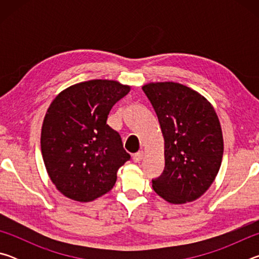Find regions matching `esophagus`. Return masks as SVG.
Returning a JSON list of instances; mask_svg holds the SVG:
<instances>
[{
  "label": "esophagus",
  "mask_w": 259,
  "mask_h": 259,
  "mask_svg": "<svg viewBox=\"0 0 259 259\" xmlns=\"http://www.w3.org/2000/svg\"><path fill=\"white\" fill-rule=\"evenodd\" d=\"M133 159H134V161L136 162V163H138V162H140V161H142V159H143V152L135 153L134 156H133Z\"/></svg>",
  "instance_id": "34e87169"
}]
</instances>
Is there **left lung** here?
Masks as SVG:
<instances>
[{"mask_svg": "<svg viewBox=\"0 0 259 259\" xmlns=\"http://www.w3.org/2000/svg\"><path fill=\"white\" fill-rule=\"evenodd\" d=\"M164 138V169L152 179L161 198L181 204L200 198L222 164L223 135L213 107L191 88L176 82L143 87Z\"/></svg>", "mask_w": 259, "mask_h": 259, "instance_id": "obj_1", "label": "left lung"}]
</instances>
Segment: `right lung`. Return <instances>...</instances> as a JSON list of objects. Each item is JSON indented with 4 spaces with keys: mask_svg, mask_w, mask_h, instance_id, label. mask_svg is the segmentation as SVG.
<instances>
[{
    "mask_svg": "<svg viewBox=\"0 0 259 259\" xmlns=\"http://www.w3.org/2000/svg\"><path fill=\"white\" fill-rule=\"evenodd\" d=\"M130 91L116 81L91 80L67 88L48 108L41 133L47 171L67 198L90 202L111 191L130 160L107 116Z\"/></svg>",
    "mask_w": 259,
    "mask_h": 259,
    "instance_id": "add662e5",
    "label": "right lung"
}]
</instances>
